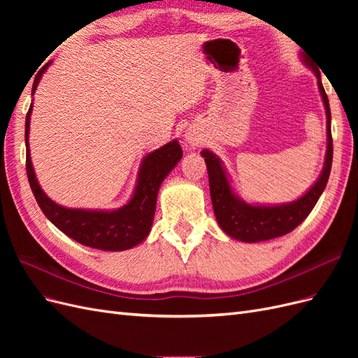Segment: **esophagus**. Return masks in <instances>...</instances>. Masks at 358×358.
<instances>
[{"mask_svg":"<svg viewBox=\"0 0 358 358\" xmlns=\"http://www.w3.org/2000/svg\"><path fill=\"white\" fill-rule=\"evenodd\" d=\"M185 140L191 148H197L203 143V136L200 134V131H197V129L189 128L188 131L185 133Z\"/></svg>","mask_w":358,"mask_h":358,"instance_id":"esophagus-1","label":"esophagus"}]
</instances>
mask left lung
<instances>
[{
    "label": "left lung",
    "mask_w": 358,
    "mask_h": 358,
    "mask_svg": "<svg viewBox=\"0 0 358 358\" xmlns=\"http://www.w3.org/2000/svg\"><path fill=\"white\" fill-rule=\"evenodd\" d=\"M301 61L313 71L318 79V90L324 103L327 116V150L321 175L315 183L294 201L280 204H259L248 203L237 196L231 187V179L227 173L221 158L209 149L201 150V157L206 161L209 175L210 199L221 230L236 241L246 243H257L280 237L296 229L306 216L315 208L322 191L329 182L331 161H333V138H331V113L327 94L324 91L321 74L317 67H313L310 58L305 53H300Z\"/></svg>",
    "instance_id": "1"
}]
</instances>
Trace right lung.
<instances>
[{
	"instance_id": "obj_1",
	"label": "right lung",
	"mask_w": 358,
	"mask_h": 358,
	"mask_svg": "<svg viewBox=\"0 0 358 358\" xmlns=\"http://www.w3.org/2000/svg\"><path fill=\"white\" fill-rule=\"evenodd\" d=\"M50 62H48L36 76L34 85H32V95L36 94L41 76L45 74ZM31 113L32 103L25 117L27 175L32 194L46 218L73 241L85 246L101 249V251H127V249L142 243L154 222L161 183L182 158V148L178 140H171L143 157L137 173L133 196L121 208L112 210L66 208V206H61L49 199L37 180L29 154Z\"/></svg>"
}]
</instances>
